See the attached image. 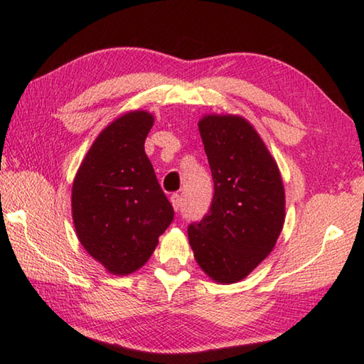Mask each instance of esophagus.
Here are the masks:
<instances>
[{
    "mask_svg": "<svg viewBox=\"0 0 364 364\" xmlns=\"http://www.w3.org/2000/svg\"><path fill=\"white\" fill-rule=\"evenodd\" d=\"M170 200H171V205H173L175 210H180V207H181V196L180 194H171Z\"/></svg>",
    "mask_w": 364,
    "mask_h": 364,
    "instance_id": "34e87169",
    "label": "esophagus"
}]
</instances>
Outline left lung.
I'll list each match as a JSON object with an SVG mask.
<instances>
[{"instance_id":"left-lung-1","label":"left lung","mask_w":364,"mask_h":364,"mask_svg":"<svg viewBox=\"0 0 364 364\" xmlns=\"http://www.w3.org/2000/svg\"><path fill=\"white\" fill-rule=\"evenodd\" d=\"M199 132L215 194L208 213L189 224V243L205 274L235 283L275 247L285 221V191L279 167L245 119L205 116Z\"/></svg>"}]
</instances>
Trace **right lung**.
<instances>
[{"instance_id":"add662e5","label":"right lung","mask_w":364,"mask_h":364,"mask_svg":"<svg viewBox=\"0 0 364 364\" xmlns=\"http://www.w3.org/2000/svg\"><path fill=\"white\" fill-rule=\"evenodd\" d=\"M154 119L132 111L92 144L73 183L76 234L85 251L111 274L135 272L173 221V207L144 153Z\"/></svg>"}]
</instances>
